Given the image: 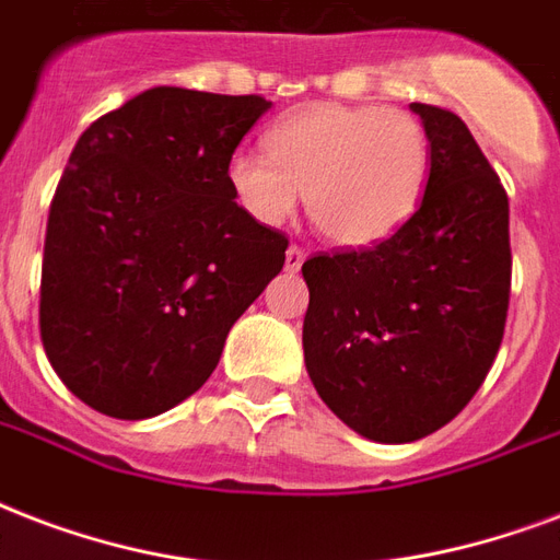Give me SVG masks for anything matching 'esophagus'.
Segmentation results:
<instances>
[{
  "instance_id": "esophagus-1",
  "label": "esophagus",
  "mask_w": 560,
  "mask_h": 560,
  "mask_svg": "<svg viewBox=\"0 0 560 560\" xmlns=\"http://www.w3.org/2000/svg\"><path fill=\"white\" fill-rule=\"evenodd\" d=\"M303 259H306V250L298 248V245H292V248L285 250V271H301Z\"/></svg>"
}]
</instances>
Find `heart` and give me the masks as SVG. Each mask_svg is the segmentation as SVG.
I'll return each mask as SVG.
<instances>
[{
    "instance_id": "1",
    "label": "heart",
    "mask_w": 560,
    "mask_h": 560,
    "mask_svg": "<svg viewBox=\"0 0 560 560\" xmlns=\"http://www.w3.org/2000/svg\"><path fill=\"white\" fill-rule=\"evenodd\" d=\"M266 151H233L224 166L240 210L277 228L303 192L315 231L339 248L392 240L427 189L429 137L397 107L310 104L266 133Z\"/></svg>"
}]
</instances>
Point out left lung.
<instances>
[{
	"label": "left lung",
	"instance_id": "1",
	"mask_svg": "<svg viewBox=\"0 0 560 560\" xmlns=\"http://www.w3.org/2000/svg\"><path fill=\"white\" fill-rule=\"evenodd\" d=\"M429 137L423 201L392 240L303 262L306 371L336 418L409 444L491 371L511 294L509 195L456 114L409 104Z\"/></svg>",
	"mask_w": 560,
	"mask_h": 560
}]
</instances>
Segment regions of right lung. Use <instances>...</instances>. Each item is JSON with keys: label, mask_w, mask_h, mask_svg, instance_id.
I'll return each mask as SVG.
<instances>
[{"label": "right lung", "mask_w": 560, "mask_h": 560, "mask_svg": "<svg viewBox=\"0 0 560 560\" xmlns=\"http://www.w3.org/2000/svg\"><path fill=\"white\" fill-rule=\"evenodd\" d=\"M268 107L154 86L75 142L46 224L40 339L90 409L142 420L184 402L280 275L285 233L242 212L224 180Z\"/></svg>", "instance_id": "right-lung-1"}]
</instances>
